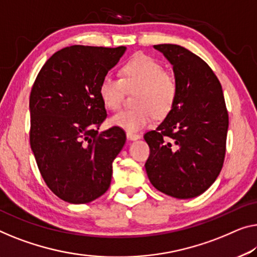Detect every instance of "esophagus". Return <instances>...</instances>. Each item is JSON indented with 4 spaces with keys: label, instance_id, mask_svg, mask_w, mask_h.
<instances>
[{
    "label": "esophagus",
    "instance_id": "34e87169",
    "mask_svg": "<svg viewBox=\"0 0 257 257\" xmlns=\"http://www.w3.org/2000/svg\"><path fill=\"white\" fill-rule=\"evenodd\" d=\"M140 135L139 134H135V133H130V132H127V139L130 140V141H135V140H139L140 139Z\"/></svg>",
    "mask_w": 257,
    "mask_h": 257
}]
</instances>
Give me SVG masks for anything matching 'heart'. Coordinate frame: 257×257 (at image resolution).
I'll list each match as a JSON object with an SVG mask.
<instances>
[{
    "label": "heart",
    "mask_w": 257,
    "mask_h": 257,
    "mask_svg": "<svg viewBox=\"0 0 257 257\" xmlns=\"http://www.w3.org/2000/svg\"><path fill=\"white\" fill-rule=\"evenodd\" d=\"M125 90L135 92L133 109L110 118V123L127 132H139L150 123L152 116L163 118L171 113L178 98V80L165 71L162 63L148 55H136L120 68V79L106 76L99 84V97L107 109L117 110Z\"/></svg>",
    "instance_id": "obj_1"
}]
</instances>
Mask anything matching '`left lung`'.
Returning <instances> with one entry per match:
<instances>
[{
	"label": "left lung",
	"mask_w": 257,
	"mask_h": 257,
	"mask_svg": "<svg viewBox=\"0 0 257 257\" xmlns=\"http://www.w3.org/2000/svg\"><path fill=\"white\" fill-rule=\"evenodd\" d=\"M173 66L178 98L157 129L144 135L145 163L156 189L175 198H193L216 181L226 153L228 113L221 85L200 56L179 45L153 46Z\"/></svg>",
	"instance_id": "obj_1"
}]
</instances>
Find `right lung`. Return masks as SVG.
<instances>
[{"label": "right lung", "instance_id": "obj_1", "mask_svg": "<svg viewBox=\"0 0 257 257\" xmlns=\"http://www.w3.org/2000/svg\"><path fill=\"white\" fill-rule=\"evenodd\" d=\"M125 47L74 45L46 61L30 94V144L40 174L57 197L82 204L109 188L123 129L99 134L107 117L99 84Z\"/></svg>", "mask_w": 257, "mask_h": 257}]
</instances>
